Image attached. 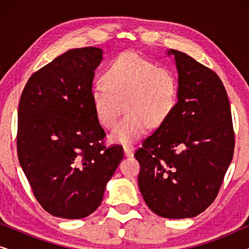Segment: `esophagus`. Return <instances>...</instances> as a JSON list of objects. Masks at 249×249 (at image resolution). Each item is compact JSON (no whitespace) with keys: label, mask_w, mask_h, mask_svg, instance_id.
I'll return each instance as SVG.
<instances>
[{"label":"esophagus","mask_w":249,"mask_h":249,"mask_svg":"<svg viewBox=\"0 0 249 249\" xmlns=\"http://www.w3.org/2000/svg\"><path fill=\"white\" fill-rule=\"evenodd\" d=\"M124 155L130 158V156L134 155L135 153V147L132 145H124Z\"/></svg>","instance_id":"34e87169"}]
</instances>
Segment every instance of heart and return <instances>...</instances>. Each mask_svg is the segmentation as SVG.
<instances>
[{"label": "heart", "mask_w": 249, "mask_h": 249, "mask_svg": "<svg viewBox=\"0 0 249 249\" xmlns=\"http://www.w3.org/2000/svg\"><path fill=\"white\" fill-rule=\"evenodd\" d=\"M103 79L105 84L91 88L98 122L111 129L124 108L128 112L110 136L119 144H131L146 134L149 125H162L178 102V80L173 71L135 52L115 57Z\"/></svg>", "instance_id": "b5f03b06"}]
</instances>
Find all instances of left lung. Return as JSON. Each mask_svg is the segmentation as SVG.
Listing matches in <instances>:
<instances>
[{
	"label": "left lung",
	"mask_w": 249,
	"mask_h": 249,
	"mask_svg": "<svg viewBox=\"0 0 249 249\" xmlns=\"http://www.w3.org/2000/svg\"><path fill=\"white\" fill-rule=\"evenodd\" d=\"M179 74L178 102L164 124L135 153L138 186L153 212L194 217L216 198L232 161L230 103L219 76L192 56L171 50Z\"/></svg>",
	"instance_id": "1"
}]
</instances>
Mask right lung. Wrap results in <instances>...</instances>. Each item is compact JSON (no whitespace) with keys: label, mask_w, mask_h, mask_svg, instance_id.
<instances>
[{"label":"right lung","mask_w":249,"mask_h":249,"mask_svg":"<svg viewBox=\"0 0 249 249\" xmlns=\"http://www.w3.org/2000/svg\"><path fill=\"white\" fill-rule=\"evenodd\" d=\"M101 60L97 47L69 50L34 72L20 97V165L37 202L56 217L93 213L124 158L122 146L104 145L91 100Z\"/></svg>","instance_id":"right-lung-1"}]
</instances>
